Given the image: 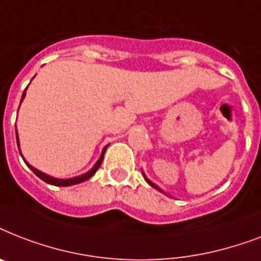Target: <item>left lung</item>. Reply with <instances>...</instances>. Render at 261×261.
Returning a JSON list of instances; mask_svg holds the SVG:
<instances>
[{
	"mask_svg": "<svg viewBox=\"0 0 261 261\" xmlns=\"http://www.w3.org/2000/svg\"><path fill=\"white\" fill-rule=\"evenodd\" d=\"M143 177H145V180H146V181H147V182H149V184H150V186H151V187H154L155 190H159V191H161V190H160V188H159V187L155 186L154 182H151V181H150V180H149V178H147V177H146V176H145V173H143ZM161 192H163V191H161Z\"/></svg>",
	"mask_w": 261,
	"mask_h": 261,
	"instance_id": "8db88e82",
	"label": "left lung"
}]
</instances>
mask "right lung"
Returning a JSON list of instances; mask_svg holds the SVG:
<instances>
[{
    "instance_id": "obj_1",
    "label": "right lung",
    "mask_w": 261,
    "mask_h": 261,
    "mask_svg": "<svg viewBox=\"0 0 261 261\" xmlns=\"http://www.w3.org/2000/svg\"><path fill=\"white\" fill-rule=\"evenodd\" d=\"M24 97H25V92L22 93L21 96V101L24 100ZM16 139H17V146H18V137H17V131H16ZM108 147V145H107L104 149H102L101 151V155H100V159L97 160V163L94 164L93 168L90 169L89 172H87V173L81 174V176H77V177H71V178H55V177H51V176H48V174L43 173V172L38 171V169H35L34 167H31L30 164L27 163L25 160H24V163L28 165V168L30 169H32V172H34L36 176H38L39 178H42L43 181L48 182V184H51V186H57V187H69V186H74V184H79V182H83L85 181V180H88V178H90L92 176H93L94 173H96V171H97L98 168H100V165H101L102 163V157H104V153H106V149ZM18 150H20V146H18ZM21 154V153H20ZM22 157V155H21Z\"/></svg>"
}]
</instances>
